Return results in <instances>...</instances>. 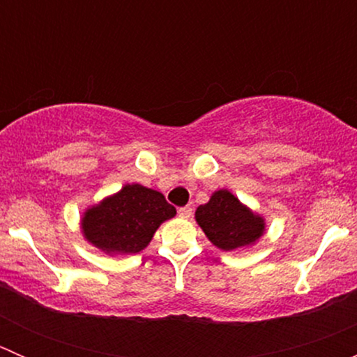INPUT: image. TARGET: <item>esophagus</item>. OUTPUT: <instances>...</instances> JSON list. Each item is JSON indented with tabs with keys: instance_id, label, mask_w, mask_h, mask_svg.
Wrapping results in <instances>:
<instances>
[{
	"instance_id": "esophagus-1",
	"label": "esophagus",
	"mask_w": 357,
	"mask_h": 357,
	"mask_svg": "<svg viewBox=\"0 0 357 357\" xmlns=\"http://www.w3.org/2000/svg\"><path fill=\"white\" fill-rule=\"evenodd\" d=\"M178 214H179V218H185V219L192 218V207H190V205H186V207H181L178 211Z\"/></svg>"
}]
</instances>
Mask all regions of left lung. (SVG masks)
<instances>
[{
  "label": "left lung",
  "mask_w": 357,
  "mask_h": 357,
  "mask_svg": "<svg viewBox=\"0 0 357 357\" xmlns=\"http://www.w3.org/2000/svg\"><path fill=\"white\" fill-rule=\"evenodd\" d=\"M207 238L221 250H238L261 238L264 219L240 204L228 190H219L195 212Z\"/></svg>",
  "instance_id": "obj_1"
}]
</instances>
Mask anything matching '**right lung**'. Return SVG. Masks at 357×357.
Wrapping results in <instances>:
<instances>
[{"mask_svg": "<svg viewBox=\"0 0 357 357\" xmlns=\"http://www.w3.org/2000/svg\"><path fill=\"white\" fill-rule=\"evenodd\" d=\"M174 215L176 208L162 193L142 185H126L84 212L82 233L107 254H136L149 245L158 226Z\"/></svg>", "mask_w": 357, "mask_h": 357, "instance_id": "add662e5", "label": "right lung"}]
</instances>
